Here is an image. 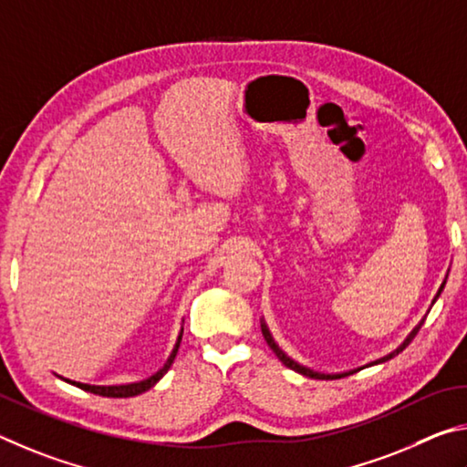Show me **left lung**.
Listing matches in <instances>:
<instances>
[{
	"label": "left lung",
	"mask_w": 467,
	"mask_h": 467,
	"mask_svg": "<svg viewBox=\"0 0 467 467\" xmlns=\"http://www.w3.org/2000/svg\"><path fill=\"white\" fill-rule=\"evenodd\" d=\"M445 283H447V276H445V281L441 283V287H439V291H437V296H435V299H432V304H431V307L435 306V301L441 297V291L445 289ZM431 307H429V312H431ZM427 312V314H429ZM424 320H427V316L422 317V320L414 326V328L410 330V334H408V337L400 342V345L391 350V353H388L386 357H381V358H378V361H373V363H369V367L371 365H379V363H386V361H389V358H394L396 355H400L402 353V350L410 345L412 342V338L416 337V334H419V330H420V326L424 324ZM260 328H263V337H265V340H266V345L273 348V353L279 357V361L285 365V367H289V369H293V371H297V373H301V375H306V378H312V379H340V378H347V375H350V373H355V371H358V369H353V371H345V373H322V371H314V369H309V367H306V365H301V363H297L296 358H291L287 353H285V350L276 345L275 342V338H273V334H271V330H268V326H266V322H265V317H260ZM367 367V365H365Z\"/></svg>",
	"instance_id": "8db88e82"
}]
</instances>
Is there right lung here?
Wrapping results in <instances>:
<instances>
[{"label": "right lung", "mask_w": 467, "mask_h": 467, "mask_svg": "<svg viewBox=\"0 0 467 467\" xmlns=\"http://www.w3.org/2000/svg\"><path fill=\"white\" fill-rule=\"evenodd\" d=\"M182 330H184V328H180L178 338H176V345H174V348H171V353H170V357L166 358V363H163L161 369H158L153 375H150V378H147V379L133 381V383H122V386H89V383L65 379V378H61V375H57V378L63 379V381H67V383H71V386H76V388H79V389L92 391V394H96V396H104V398H130V396H139V394H143V391L151 389V388L155 386V383H158V381L163 378V375L168 373V369H170L171 363H174V358H176L180 340H182Z\"/></svg>", "instance_id": "add662e5"}]
</instances>
